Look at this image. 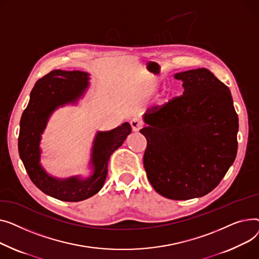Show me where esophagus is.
<instances>
[{
  "label": "esophagus",
  "mask_w": 259,
  "mask_h": 259,
  "mask_svg": "<svg viewBox=\"0 0 259 259\" xmlns=\"http://www.w3.org/2000/svg\"><path fill=\"white\" fill-rule=\"evenodd\" d=\"M131 125L134 132H138L140 128H142V122L138 118H133L131 120Z\"/></svg>",
  "instance_id": "obj_1"
}]
</instances>
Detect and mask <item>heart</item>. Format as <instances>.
<instances>
[{"mask_svg":"<svg viewBox=\"0 0 259 259\" xmlns=\"http://www.w3.org/2000/svg\"><path fill=\"white\" fill-rule=\"evenodd\" d=\"M151 93H154V91H151L150 94H151ZM166 99H167V100L169 99V93H167V94H166Z\"/></svg>","mask_w":259,"mask_h":259,"instance_id":"1","label":"heart"}]
</instances>
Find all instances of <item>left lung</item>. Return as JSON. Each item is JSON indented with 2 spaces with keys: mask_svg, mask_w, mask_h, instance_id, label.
I'll return each instance as SVG.
<instances>
[{
  "mask_svg": "<svg viewBox=\"0 0 259 259\" xmlns=\"http://www.w3.org/2000/svg\"><path fill=\"white\" fill-rule=\"evenodd\" d=\"M183 95L143 115V164L155 190L170 200L213 190L237 153L238 117L229 88L205 68L175 74Z\"/></svg>",
  "mask_w": 259,
  "mask_h": 259,
  "instance_id": "obj_1",
  "label": "left lung"
}]
</instances>
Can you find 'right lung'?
I'll list each match as a JSON object with an SVG mask.
<instances>
[{"instance_id": "right-lung-1", "label": "right lung", "mask_w": 259, "mask_h": 259, "mask_svg": "<svg viewBox=\"0 0 259 259\" xmlns=\"http://www.w3.org/2000/svg\"><path fill=\"white\" fill-rule=\"evenodd\" d=\"M90 74L82 71L54 70L36 81L30 93L19 135V154L33 184L54 199L79 202L96 194L104 184L111 155L123 144L132 132L128 122L106 132H97L89 165L92 175L83 179L72 176L58 179L50 176L40 163L41 134L51 115L62 106L76 104L89 89Z\"/></svg>"}]
</instances>
